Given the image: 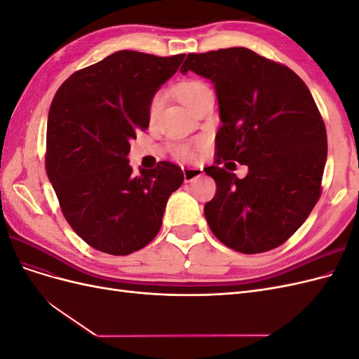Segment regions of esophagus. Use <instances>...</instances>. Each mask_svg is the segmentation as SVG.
Wrapping results in <instances>:
<instances>
[{"instance_id":"1","label":"esophagus","mask_w":359,"mask_h":359,"mask_svg":"<svg viewBox=\"0 0 359 359\" xmlns=\"http://www.w3.org/2000/svg\"><path fill=\"white\" fill-rule=\"evenodd\" d=\"M182 173H184V181L190 182L193 180H196L199 177H202V168H194V166H186L182 168Z\"/></svg>"}]
</instances>
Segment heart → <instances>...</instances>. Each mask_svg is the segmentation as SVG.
Returning <instances> with one entry per match:
<instances>
[{"label": "heart", "instance_id": "1", "mask_svg": "<svg viewBox=\"0 0 359 359\" xmlns=\"http://www.w3.org/2000/svg\"><path fill=\"white\" fill-rule=\"evenodd\" d=\"M208 91H211L208 88V85L203 83L202 81H196V79L184 81L175 88V93L180 97V100L184 104H186L187 107H190V109H191V106L196 103L201 99V97L203 94L208 93ZM163 99H165V97H163L161 93H158V94H156L153 97V100H151V103H149V116L151 118L156 116L158 114L160 107L163 104ZM180 154L182 157H189L190 158V157H193V151L190 148H187V147H182V148H180Z\"/></svg>", "mask_w": 359, "mask_h": 359}]
</instances>
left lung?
Instances as JSON below:
<instances>
[{"mask_svg":"<svg viewBox=\"0 0 359 359\" xmlns=\"http://www.w3.org/2000/svg\"><path fill=\"white\" fill-rule=\"evenodd\" d=\"M189 70L214 83L222 119L215 165L205 168L217 186L203 208L210 229L235 252L273 250L320 198L328 144L313 95L289 67L247 48L189 53L181 73ZM235 161L249 168L243 180L229 172Z\"/></svg>","mask_w":359,"mask_h":359,"instance_id":"obj_1","label":"left lung"}]
</instances>
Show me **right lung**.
Listing matches in <instances>:
<instances>
[{
    "label": "right lung",
    "instance_id": "add662e5",
    "mask_svg": "<svg viewBox=\"0 0 359 359\" xmlns=\"http://www.w3.org/2000/svg\"><path fill=\"white\" fill-rule=\"evenodd\" d=\"M184 53L118 50L73 73L48 115L46 173L72 229L99 252L126 256L154 240L184 173L170 161L133 177L130 140L149 126V103Z\"/></svg>",
    "mask_w": 359,
    "mask_h": 359
}]
</instances>
